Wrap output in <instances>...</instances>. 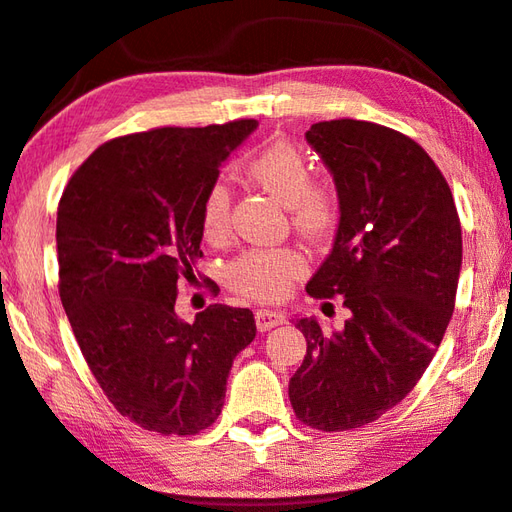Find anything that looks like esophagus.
Here are the masks:
<instances>
[{"label": "esophagus", "mask_w": 512, "mask_h": 512, "mask_svg": "<svg viewBox=\"0 0 512 512\" xmlns=\"http://www.w3.org/2000/svg\"><path fill=\"white\" fill-rule=\"evenodd\" d=\"M255 322L259 331H271L273 327H280V324L286 322L284 315L280 311H268V309H259L255 313Z\"/></svg>", "instance_id": "1"}]
</instances>
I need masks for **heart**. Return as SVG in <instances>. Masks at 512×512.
I'll use <instances>...</instances> for the list:
<instances>
[{
	"label": "heart",
	"instance_id": "heart-1",
	"mask_svg": "<svg viewBox=\"0 0 512 512\" xmlns=\"http://www.w3.org/2000/svg\"><path fill=\"white\" fill-rule=\"evenodd\" d=\"M246 172L250 181L291 210L295 230L306 239H327L338 226L340 197L338 190L327 181H315L313 167L295 143L275 138L266 143ZM232 192L224 179L208 185L201 199V230L210 241L221 239L230 228ZM306 273V259L295 248H248L226 266L230 288L253 300H280L295 280Z\"/></svg>",
	"mask_w": 512,
	"mask_h": 512
}]
</instances>
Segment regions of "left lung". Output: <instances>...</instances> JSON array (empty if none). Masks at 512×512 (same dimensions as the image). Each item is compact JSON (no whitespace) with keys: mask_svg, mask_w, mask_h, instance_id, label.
<instances>
[{"mask_svg":"<svg viewBox=\"0 0 512 512\" xmlns=\"http://www.w3.org/2000/svg\"><path fill=\"white\" fill-rule=\"evenodd\" d=\"M306 141L340 197L336 241L306 293L342 295L349 320L333 333L295 322L306 356L288 398L304 425L345 432L401 403L432 362L457 297L461 221L448 181L410 136L338 118L311 125Z\"/></svg>","mask_w":512,"mask_h":512,"instance_id":"obj_1","label":"left lung"}]
</instances>
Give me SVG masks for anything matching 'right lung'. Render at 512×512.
Here are the masks:
<instances>
[{
	"instance_id": "add662e5",
	"label": "right lung",
	"mask_w": 512,
	"mask_h": 512,
	"mask_svg": "<svg viewBox=\"0 0 512 512\" xmlns=\"http://www.w3.org/2000/svg\"><path fill=\"white\" fill-rule=\"evenodd\" d=\"M257 127H159L111 138L58 206L60 300L109 403L145 430L199 434L217 421L232 360L255 338L250 309L174 313L201 253V199Z\"/></svg>"
}]
</instances>
